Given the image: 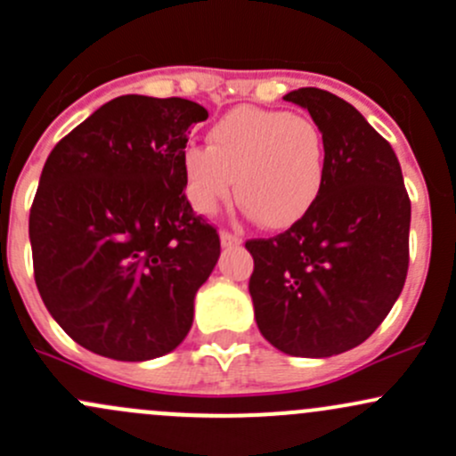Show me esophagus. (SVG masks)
Listing matches in <instances>:
<instances>
[{
	"label": "esophagus",
	"mask_w": 456,
	"mask_h": 456,
	"mask_svg": "<svg viewBox=\"0 0 456 456\" xmlns=\"http://www.w3.org/2000/svg\"><path fill=\"white\" fill-rule=\"evenodd\" d=\"M220 244H223L224 248H232V247H240L242 240L229 232H220Z\"/></svg>",
	"instance_id": "obj_1"
}]
</instances>
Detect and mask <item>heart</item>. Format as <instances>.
Returning a JSON list of instances; mask_svg holds the SVG:
<instances>
[{
  "label": "heart",
  "instance_id": "1",
  "mask_svg": "<svg viewBox=\"0 0 456 456\" xmlns=\"http://www.w3.org/2000/svg\"><path fill=\"white\" fill-rule=\"evenodd\" d=\"M328 148L310 118L238 107L208 131V148L183 152V188L200 214L236 196L266 229H289L310 214L325 185Z\"/></svg>",
  "mask_w": 456,
  "mask_h": 456
}]
</instances>
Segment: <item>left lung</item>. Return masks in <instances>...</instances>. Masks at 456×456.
I'll list each match as a JSON object with an SVG mask.
<instances>
[{
	"label": "left lung",
	"mask_w": 456,
	"mask_h": 456,
	"mask_svg": "<svg viewBox=\"0 0 456 456\" xmlns=\"http://www.w3.org/2000/svg\"><path fill=\"white\" fill-rule=\"evenodd\" d=\"M284 100L323 133L325 185L289 232L247 242L248 292L273 347L328 358L367 341L404 289L411 200L389 142L352 104L316 87Z\"/></svg>",
	"instance_id": "8db88e82"
}]
</instances>
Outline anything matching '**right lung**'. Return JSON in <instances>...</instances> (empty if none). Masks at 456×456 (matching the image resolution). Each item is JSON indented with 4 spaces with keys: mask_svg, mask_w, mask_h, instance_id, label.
Returning a JSON list of instances; mask_svg holds the SVG:
<instances>
[{
    "mask_svg": "<svg viewBox=\"0 0 456 456\" xmlns=\"http://www.w3.org/2000/svg\"><path fill=\"white\" fill-rule=\"evenodd\" d=\"M183 98L119 95L54 146L30 209L35 281L56 323L89 352L152 361L176 349L218 233L183 188L191 124Z\"/></svg>",
    "mask_w": 456,
    "mask_h": 456,
    "instance_id": "add662e5",
    "label": "right lung"
}]
</instances>
